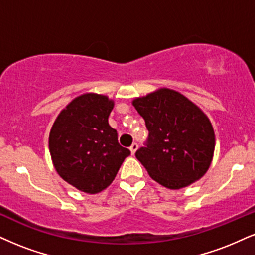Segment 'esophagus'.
I'll return each mask as SVG.
<instances>
[{"instance_id": "1", "label": "esophagus", "mask_w": 255, "mask_h": 255, "mask_svg": "<svg viewBox=\"0 0 255 255\" xmlns=\"http://www.w3.org/2000/svg\"><path fill=\"white\" fill-rule=\"evenodd\" d=\"M137 149H138V144H137L136 142L131 144L130 150H131V153H132V155H134V152H136V150H137Z\"/></svg>"}]
</instances>
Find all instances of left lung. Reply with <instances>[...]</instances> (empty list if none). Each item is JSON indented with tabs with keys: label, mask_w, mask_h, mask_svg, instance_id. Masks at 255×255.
Masks as SVG:
<instances>
[{
	"label": "left lung",
	"mask_w": 255,
	"mask_h": 255,
	"mask_svg": "<svg viewBox=\"0 0 255 255\" xmlns=\"http://www.w3.org/2000/svg\"><path fill=\"white\" fill-rule=\"evenodd\" d=\"M149 131L137 159L150 177L170 189L200 180L215 146L212 124L195 104L176 91L162 89L133 100Z\"/></svg>",
	"instance_id": "1"
}]
</instances>
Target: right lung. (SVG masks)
<instances>
[{"mask_svg":"<svg viewBox=\"0 0 255 255\" xmlns=\"http://www.w3.org/2000/svg\"><path fill=\"white\" fill-rule=\"evenodd\" d=\"M113 102L102 94L78 97L62 110L49 133L55 170L66 182L89 194L112 183L130 150L118 143L109 124Z\"/></svg>","mask_w":255,"mask_h":255,"instance_id":"1","label":"right lung"}]
</instances>
